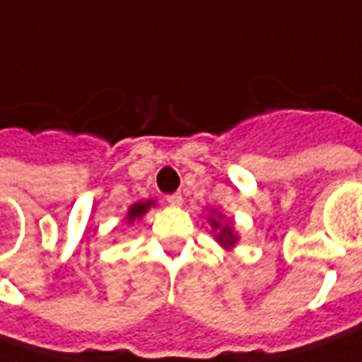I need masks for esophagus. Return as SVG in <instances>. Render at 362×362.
<instances>
[{"mask_svg":"<svg viewBox=\"0 0 362 362\" xmlns=\"http://www.w3.org/2000/svg\"><path fill=\"white\" fill-rule=\"evenodd\" d=\"M168 204L170 206H182V202H184V198H182V194H170L168 198Z\"/></svg>","mask_w":362,"mask_h":362,"instance_id":"obj_1","label":"esophagus"}]
</instances>
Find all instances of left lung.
<instances>
[{
  "label": "left lung",
  "mask_w": 362,
  "mask_h": 362,
  "mask_svg": "<svg viewBox=\"0 0 362 362\" xmlns=\"http://www.w3.org/2000/svg\"><path fill=\"white\" fill-rule=\"evenodd\" d=\"M214 214V212H212ZM210 222V226H212V230H214V238H216V243L222 246V248H226V250H232L236 243H238V236H236V232L232 228V222L228 224H222V214H214V216H210L208 218Z\"/></svg>",
  "instance_id": "8db88e82"
}]
</instances>
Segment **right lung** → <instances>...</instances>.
I'll return each mask as SVG.
<instances>
[{"label": "right lung", "mask_w": 362, "mask_h": 362, "mask_svg": "<svg viewBox=\"0 0 362 362\" xmlns=\"http://www.w3.org/2000/svg\"><path fill=\"white\" fill-rule=\"evenodd\" d=\"M156 202L154 200H146V202H136V204L130 206V210H128V214H126V222L128 224H134L136 220H140L150 210V206H154Z\"/></svg>", "instance_id": "right-lung-1"}]
</instances>
